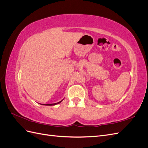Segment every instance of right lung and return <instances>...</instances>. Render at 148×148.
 Listing matches in <instances>:
<instances>
[{
	"mask_svg": "<svg viewBox=\"0 0 148 148\" xmlns=\"http://www.w3.org/2000/svg\"><path fill=\"white\" fill-rule=\"evenodd\" d=\"M62 101V100L59 102H57V103H54V104H43V105H45V106H54V105H56L57 104H59V103H60Z\"/></svg>",
	"mask_w": 148,
	"mask_h": 148,
	"instance_id": "1",
	"label": "right lung"
}]
</instances>
